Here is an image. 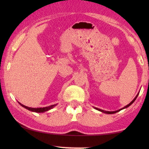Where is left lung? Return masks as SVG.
Listing matches in <instances>:
<instances>
[{
    "label": "left lung",
    "mask_w": 149,
    "mask_h": 149,
    "mask_svg": "<svg viewBox=\"0 0 149 149\" xmlns=\"http://www.w3.org/2000/svg\"><path fill=\"white\" fill-rule=\"evenodd\" d=\"M139 95V93L137 95V96H136V97H135V99H133L132 102H131L129 104H127V105H126L125 107H124L123 108H121V109H120V110H116V111H113V112H110V111H104V110H101V109H99V108H95V109H97V110H98L99 111H100V112H104V113H106V114H114V113H116V112H119V111H120V110H122V109H124V108H127V107H129L130 105H132L133 102H134V101L135 100H136V99H137V96Z\"/></svg>",
    "instance_id": "left-lung-1"
}]
</instances>
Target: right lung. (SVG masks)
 <instances>
[{
    "instance_id": "1",
    "label": "right lung",
    "mask_w": 149,
    "mask_h": 149,
    "mask_svg": "<svg viewBox=\"0 0 149 149\" xmlns=\"http://www.w3.org/2000/svg\"><path fill=\"white\" fill-rule=\"evenodd\" d=\"M19 104L22 106V107H23L24 108H26V109L29 110L30 111H32V112H38V113H41V112H46V111H48L51 109V108H53L54 106H56V104H53V105H51V106H49V107H43V108H30L28 107H26V106L23 105L21 103L19 102Z\"/></svg>"
}]
</instances>
